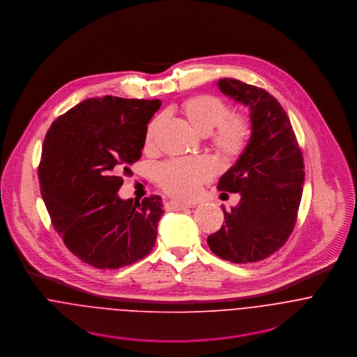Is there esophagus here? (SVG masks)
Masks as SVG:
<instances>
[{"instance_id":"esophagus-1","label":"esophagus","mask_w":357,"mask_h":357,"mask_svg":"<svg viewBox=\"0 0 357 357\" xmlns=\"http://www.w3.org/2000/svg\"><path fill=\"white\" fill-rule=\"evenodd\" d=\"M165 206H167L168 211H182V209L190 208V204H183V202H179V201H168L165 204Z\"/></svg>"}]
</instances>
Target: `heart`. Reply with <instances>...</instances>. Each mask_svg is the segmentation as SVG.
I'll return each mask as SVG.
<instances>
[{
	"mask_svg": "<svg viewBox=\"0 0 357 357\" xmlns=\"http://www.w3.org/2000/svg\"><path fill=\"white\" fill-rule=\"evenodd\" d=\"M182 114L195 131L201 135L212 133V144L225 158L238 156L248 141L249 124L239 115H229L227 105L213 96H198L182 105ZM160 119L148 124L145 142L151 146L159 130ZM215 168L202 158L174 160L162 164L158 171L159 185L169 195L179 198H193L201 185L212 178Z\"/></svg>",
	"mask_w": 357,
	"mask_h": 357,
	"instance_id": "1",
	"label": "heart"
}]
</instances>
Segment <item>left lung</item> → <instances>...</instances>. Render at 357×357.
I'll return each instance as SVG.
<instances>
[{
    "instance_id": "8db88e82",
    "label": "left lung",
    "mask_w": 357,
    "mask_h": 357,
    "mask_svg": "<svg viewBox=\"0 0 357 357\" xmlns=\"http://www.w3.org/2000/svg\"><path fill=\"white\" fill-rule=\"evenodd\" d=\"M219 90L249 109L250 138L218 190L239 193L237 206L223 208L226 225L209 236L223 260L248 264L267 259L291 234L304 185V160L289 116L266 90L231 78ZM223 195V193H222Z\"/></svg>"
}]
</instances>
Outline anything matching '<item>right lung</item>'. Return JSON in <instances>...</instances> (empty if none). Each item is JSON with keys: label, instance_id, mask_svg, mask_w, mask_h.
Masks as SVG:
<instances>
[{"label": "right lung", "instance_id": "obj_1", "mask_svg": "<svg viewBox=\"0 0 357 357\" xmlns=\"http://www.w3.org/2000/svg\"><path fill=\"white\" fill-rule=\"evenodd\" d=\"M160 100L87 98L46 132L38 176L52 225L82 261L116 270L148 256L164 213L160 196H118L141 158Z\"/></svg>", "mask_w": 357, "mask_h": 357}]
</instances>
